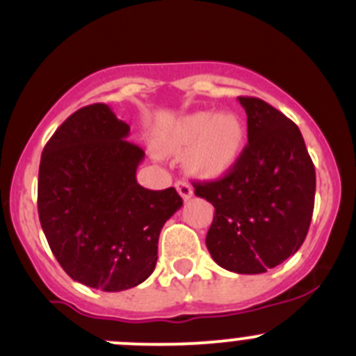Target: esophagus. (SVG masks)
I'll return each instance as SVG.
<instances>
[{"label":"esophagus","instance_id":"obj_1","mask_svg":"<svg viewBox=\"0 0 356 356\" xmlns=\"http://www.w3.org/2000/svg\"><path fill=\"white\" fill-rule=\"evenodd\" d=\"M175 188H177L179 195L182 197V200H189V198L193 197V186L189 184L186 181H177L175 182Z\"/></svg>","mask_w":356,"mask_h":356}]
</instances>
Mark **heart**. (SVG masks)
Listing matches in <instances>:
<instances>
[{
  "label": "heart",
  "instance_id": "1",
  "mask_svg": "<svg viewBox=\"0 0 356 356\" xmlns=\"http://www.w3.org/2000/svg\"><path fill=\"white\" fill-rule=\"evenodd\" d=\"M245 126L234 112L202 111L175 122L158 140L159 151L184 152L186 168L197 175L214 177L230 170L244 149Z\"/></svg>",
  "mask_w": 356,
  "mask_h": 356
}]
</instances>
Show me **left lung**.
<instances>
[{
    "label": "left lung",
    "instance_id": "8db88e82",
    "mask_svg": "<svg viewBox=\"0 0 356 356\" xmlns=\"http://www.w3.org/2000/svg\"><path fill=\"white\" fill-rule=\"evenodd\" d=\"M248 115V144L225 177L195 182V195L214 205L209 253L237 274H264L295 254L314 209L316 172L293 121L251 96H238Z\"/></svg>",
    "mask_w": 356,
    "mask_h": 356
}]
</instances>
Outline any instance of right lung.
<instances>
[{
  "label": "right lung",
  "instance_id": "add662e5",
  "mask_svg": "<svg viewBox=\"0 0 356 356\" xmlns=\"http://www.w3.org/2000/svg\"><path fill=\"white\" fill-rule=\"evenodd\" d=\"M105 103L79 108L40 159L38 216L63 270L79 283L122 291L144 283L158 260L163 225L182 207L174 188L137 182L144 151Z\"/></svg>",
  "mask_w": 356,
  "mask_h": 356
}]
</instances>
